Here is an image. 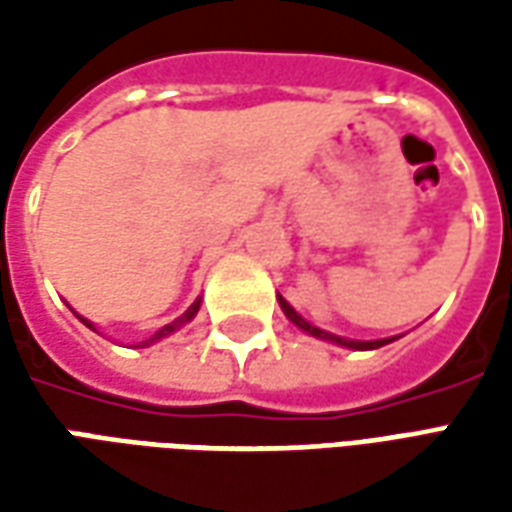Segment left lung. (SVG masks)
Wrapping results in <instances>:
<instances>
[{
	"label": "left lung",
	"mask_w": 512,
	"mask_h": 512,
	"mask_svg": "<svg viewBox=\"0 0 512 512\" xmlns=\"http://www.w3.org/2000/svg\"><path fill=\"white\" fill-rule=\"evenodd\" d=\"M277 301H279V307H282V312H285V318H288L293 326H299L301 332H307L310 337H318V340H326V343L340 345V348H351V351H376V348H381V345L397 340V337H384V340H348V337H340V334H332V332H326V329H318L315 323H310L307 318H301L299 312L293 310V307H290L288 301L282 299L279 293H277Z\"/></svg>",
	"instance_id": "left-lung-1"
}]
</instances>
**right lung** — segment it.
I'll return each mask as SVG.
<instances>
[{"label":"right lung","mask_w":512,"mask_h":512,"mask_svg":"<svg viewBox=\"0 0 512 512\" xmlns=\"http://www.w3.org/2000/svg\"><path fill=\"white\" fill-rule=\"evenodd\" d=\"M200 304H202V299H197V301H194V304H191L189 310L180 315V318H175V321L167 323V326H161V329H158L156 334H150V337H147V340H142V343H134V348H147V345H153V343H158V340H164V337H169V334H175L180 329V326H186V323H189V321H194V315L200 312ZM73 315H76V318H79V321H82L84 326H87V329H93V332H98L93 321H87V318H82V315H79V312H76V310H73Z\"/></svg>","instance_id":"1"}]
</instances>
